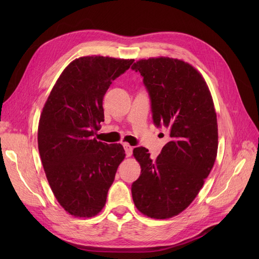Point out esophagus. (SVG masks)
I'll use <instances>...</instances> for the list:
<instances>
[{"instance_id": "34e87169", "label": "esophagus", "mask_w": 259, "mask_h": 259, "mask_svg": "<svg viewBox=\"0 0 259 259\" xmlns=\"http://www.w3.org/2000/svg\"><path fill=\"white\" fill-rule=\"evenodd\" d=\"M124 149H125V152H126V156H131L132 155V151H133V148L129 145V144H127V143H125L124 144Z\"/></svg>"}]
</instances>
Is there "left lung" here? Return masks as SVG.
Returning <instances> with one entry per match:
<instances>
[{
	"label": "left lung",
	"mask_w": 259,
	"mask_h": 259,
	"mask_svg": "<svg viewBox=\"0 0 259 259\" xmlns=\"http://www.w3.org/2000/svg\"><path fill=\"white\" fill-rule=\"evenodd\" d=\"M131 68L143 77L154 125L170 134L155 159L148 149L134 148L142 173L131 186L132 198L143 214L166 220L193 201L213 168L219 146L215 109L205 79L188 63L156 58Z\"/></svg>",
	"instance_id": "obj_1"
}]
</instances>
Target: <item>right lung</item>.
I'll return each mask as SVG.
<instances>
[{"label": "right lung", "mask_w": 259, "mask_h": 259, "mask_svg": "<svg viewBox=\"0 0 259 259\" xmlns=\"http://www.w3.org/2000/svg\"><path fill=\"white\" fill-rule=\"evenodd\" d=\"M134 60L83 57L68 65L39 117L38 152L52 192L76 217H92L105 206L118 165L120 144L93 138L104 121L103 99Z\"/></svg>", "instance_id": "add662e5"}]
</instances>
